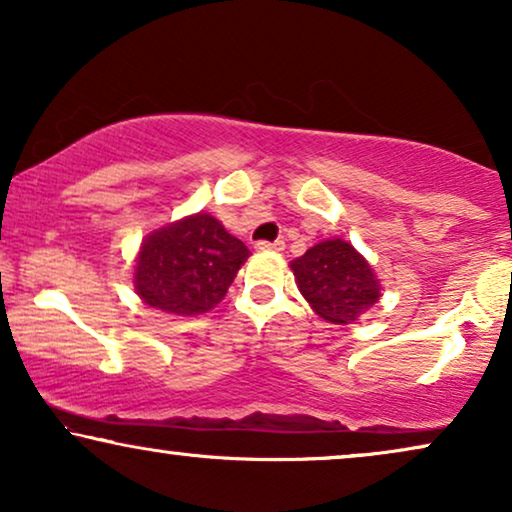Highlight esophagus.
I'll return each mask as SVG.
<instances>
[{
	"label": "esophagus",
	"instance_id": "34e87169",
	"mask_svg": "<svg viewBox=\"0 0 512 512\" xmlns=\"http://www.w3.org/2000/svg\"><path fill=\"white\" fill-rule=\"evenodd\" d=\"M285 248V241H257L255 243V250H276V252H281Z\"/></svg>",
	"mask_w": 512,
	"mask_h": 512
}]
</instances>
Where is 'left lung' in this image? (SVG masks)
<instances>
[{"label": "left lung", "instance_id": "1", "mask_svg": "<svg viewBox=\"0 0 512 512\" xmlns=\"http://www.w3.org/2000/svg\"><path fill=\"white\" fill-rule=\"evenodd\" d=\"M297 288L311 309L327 323L358 320L381 297L379 278L351 243L320 241L290 264Z\"/></svg>", "mask_w": 512, "mask_h": 512}]
</instances>
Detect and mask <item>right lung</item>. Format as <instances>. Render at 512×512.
<instances>
[{
	"label": "right lung",
	"instance_id": "add662e5",
	"mask_svg": "<svg viewBox=\"0 0 512 512\" xmlns=\"http://www.w3.org/2000/svg\"><path fill=\"white\" fill-rule=\"evenodd\" d=\"M250 250L208 213L149 234L135 260V292L152 309L199 316L227 295Z\"/></svg>",
	"mask_w": 512,
	"mask_h": 512
}]
</instances>
